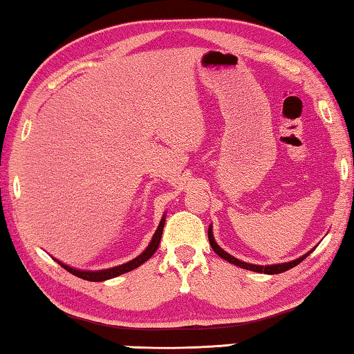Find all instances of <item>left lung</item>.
<instances>
[{"label": "left lung", "instance_id": "obj_1", "mask_svg": "<svg viewBox=\"0 0 354 354\" xmlns=\"http://www.w3.org/2000/svg\"><path fill=\"white\" fill-rule=\"evenodd\" d=\"M207 236H209V243H211L212 250L217 253L221 259H225L227 262L234 263V266L241 267V268H245V270H251V272H257V273H266V274H278V273H283V272H287L289 268H293L295 266H298L299 262H301L303 259H306V257L313 253V251L315 248H313L310 251H308L306 254L299 256L298 259H293V261H289V262H283V263H272V266H257V263H248V262H243L241 259H237V257L231 256L230 253H226V251L220 247V245L215 242L214 239V232H212V225L209 226L207 230Z\"/></svg>", "mask_w": 354, "mask_h": 354}]
</instances>
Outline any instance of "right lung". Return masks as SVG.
<instances>
[{"mask_svg":"<svg viewBox=\"0 0 354 354\" xmlns=\"http://www.w3.org/2000/svg\"><path fill=\"white\" fill-rule=\"evenodd\" d=\"M164 225H165V214L162 215V218H160L158 230H156V232L153 234V239H151V242H149L148 247L143 250L139 256L134 257L133 261H129L127 263H122V266L104 268V270H80V268L70 267V266H67V263L61 262L59 259H56V257H55V261L59 263V266H62L67 272L73 273L75 277L82 278V279H86V281H93V283H100V281H106V279L115 278V277H120V274L128 273L131 270H134V268L140 267L143 262H147L149 257H151L156 253V250H158V247H159L160 237H162Z\"/></svg>","mask_w":354,"mask_h":354,"instance_id":"add662e5","label":"right lung"}]
</instances>
